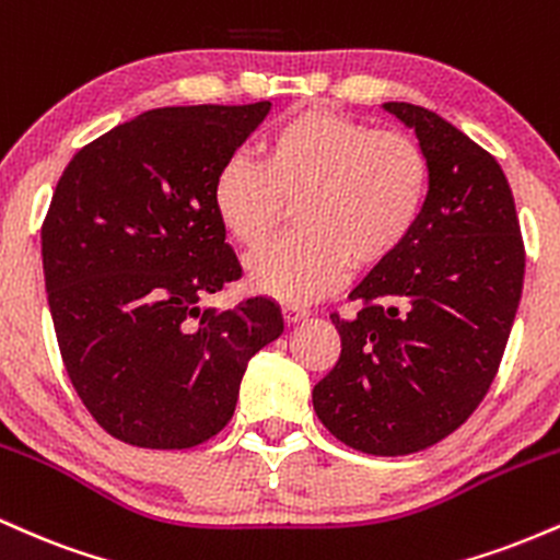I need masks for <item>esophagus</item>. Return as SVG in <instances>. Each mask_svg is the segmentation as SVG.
<instances>
[{"label": "esophagus", "instance_id": "obj_1", "mask_svg": "<svg viewBox=\"0 0 560 560\" xmlns=\"http://www.w3.org/2000/svg\"><path fill=\"white\" fill-rule=\"evenodd\" d=\"M281 313H284V320L287 324H298V320H302V318H307V307H302V305H294V302H287V305H281Z\"/></svg>", "mask_w": 560, "mask_h": 560}]
</instances>
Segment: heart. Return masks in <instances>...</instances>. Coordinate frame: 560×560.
Segmentation results:
<instances>
[{
	"instance_id": "heart-1",
	"label": "heart",
	"mask_w": 560,
	"mask_h": 560,
	"mask_svg": "<svg viewBox=\"0 0 560 560\" xmlns=\"http://www.w3.org/2000/svg\"><path fill=\"white\" fill-rule=\"evenodd\" d=\"M432 191V163L413 137L376 131L334 110L289 115L258 158L231 155L215 173L213 210L236 244L258 249L294 202L298 234L249 258V287L311 302L350 271L384 266L413 236Z\"/></svg>"
}]
</instances>
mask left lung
<instances>
[{
  "label": "left lung",
  "instance_id": "left-lung-1",
  "mask_svg": "<svg viewBox=\"0 0 560 560\" xmlns=\"http://www.w3.org/2000/svg\"><path fill=\"white\" fill-rule=\"evenodd\" d=\"M432 163L413 236L331 313L342 339L313 387L320 423L369 455H408L445 440L485 400L524 287V242L503 168L427 107L387 102Z\"/></svg>",
  "mask_w": 560,
  "mask_h": 560
}]
</instances>
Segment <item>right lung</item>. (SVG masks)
<instances>
[{
    "mask_svg": "<svg viewBox=\"0 0 560 560\" xmlns=\"http://www.w3.org/2000/svg\"><path fill=\"white\" fill-rule=\"evenodd\" d=\"M271 110L160 107L81 147L42 226L62 363L94 421L150 450L231 421L249 358L284 331L276 302L199 300L242 279L213 210L215 173Z\"/></svg>",
    "mask_w": 560,
    "mask_h": 560,
    "instance_id": "1",
    "label": "right lung"
}]
</instances>
